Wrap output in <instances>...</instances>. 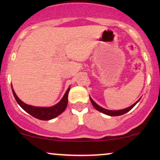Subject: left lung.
Masks as SVG:
<instances>
[{
  "label": "left lung",
  "instance_id": "obj_1",
  "mask_svg": "<svg viewBox=\"0 0 160 160\" xmlns=\"http://www.w3.org/2000/svg\"><path fill=\"white\" fill-rule=\"evenodd\" d=\"M89 98H90V101H91L93 107H94V108H95V109L97 110V111L102 112V113H104V114H107V115H109V116H120V115L124 114V113H127L128 111H129L130 110H131L132 108L134 107V106H135V104H136L138 103V102H139V100L137 101V102H135V104H133L132 105L130 106V107L126 108V109L120 110V111H109V110L104 109V108L100 107V106L98 105V104L95 103V102H94V101L92 100V98H90V97H89Z\"/></svg>",
  "mask_w": 160,
  "mask_h": 160
}]
</instances>
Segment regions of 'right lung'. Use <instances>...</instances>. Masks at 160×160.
I'll return each instance as SVG.
<instances>
[{
	"mask_svg": "<svg viewBox=\"0 0 160 160\" xmlns=\"http://www.w3.org/2000/svg\"><path fill=\"white\" fill-rule=\"evenodd\" d=\"M69 90L70 88H68V90L66 91L65 94L62 100L58 104H56V105L50 108H40L25 104L18 98L15 92H14L13 89H12V94H13L16 102L19 104L20 107L22 108L24 111L28 113L29 114L32 115V117L41 120H52V119L56 117L57 116L61 114L62 112L65 111L68 105V95Z\"/></svg>",
	"mask_w": 160,
	"mask_h": 160,
	"instance_id": "obj_1",
	"label": "right lung"
}]
</instances>
